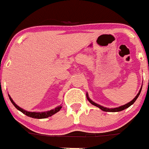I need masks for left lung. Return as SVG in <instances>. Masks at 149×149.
Returning <instances> with one entry per match:
<instances>
[{"mask_svg":"<svg viewBox=\"0 0 149 149\" xmlns=\"http://www.w3.org/2000/svg\"><path fill=\"white\" fill-rule=\"evenodd\" d=\"M142 86H141V89H140L139 92H138V93H137V96H136V97H134V98L133 99V100H132L131 102H128V103H127V104H124V105L120 106V107H116V108H107V107H103V106L100 105V104H97V103H95L94 102H93L91 100L90 98H89L88 93H86V97H87L88 100L89 102H90L91 104H93V105H94V106H97V107H99V108H100V109H101V110H103V111H105V112H119V111H121V110H125V109L128 108V107H130V106H131L132 104H134V102L136 101V100H137V97H139L140 93H141V89H142Z\"/></svg>","mask_w":149,"mask_h":149,"instance_id":"8db88e82","label":"left lung"}]
</instances>
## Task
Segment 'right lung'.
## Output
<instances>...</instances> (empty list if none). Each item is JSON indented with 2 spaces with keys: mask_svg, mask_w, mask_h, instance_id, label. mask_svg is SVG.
Listing matches in <instances>:
<instances>
[{
  "mask_svg": "<svg viewBox=\"0 0 149 149\" xmlns=\"http://www.w3.org/2000/svg\"><path fill=\"white\" fill-rule=\"evenodd\" d=\"M8 97H9V100H10V101H11V102L14 104V106H15V107H16L17 110H19V111L22 112V113H24L25 115H26L27 116H29V117H31V118H39H39H48V117H49V116H52V115H54L55 113H58V112L62 107V106L60 105V106H58V107H56L55 109H53V110H49V111H46V112H41V113H36V112H29V111H27V110H23V109L21 108V107H19L18 105H17V104H15V102L13 101V100L11 98V97H10L9 95H8Z\"/></svg>",
  "mask_w": 149,
  "mask_h": 149,
  "instance_id": "right-lung-1",
  "label": "right lung"
}]
</instances>
